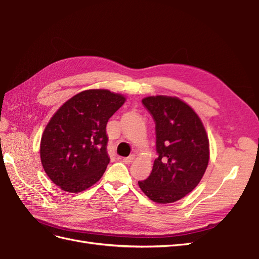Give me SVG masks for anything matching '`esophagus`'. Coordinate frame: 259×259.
Segmentation results:
<instances>
[{
  "mask_svg": "<svg viewBox=\"0 0 259 259\" xmlns=\"http://www.w3.org/2000/svg\"><path fill=\"white\" fill-rule=\"evenodd\" d=\"M134 159H135V155H130V156H127V158H123L122 161L125 164H130V163L133 162V160H134Z\"/></svg>",
  "mask_w": 259,
  "mask_h": 259,
  "instance_id": "1",
  "label": "esophagus"
}]
</instances>
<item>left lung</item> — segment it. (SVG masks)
<instances>
[{"mask_svg":"<svg viewBox=\"0 0 259 259\" xmlns=\"http://www.w3.org/2000/svg\"><path fill=\"white\" fill-rule=\"evenodd\" d=\"M155 124V150L151 174L138 182L140 189L156 203H171L191 192L204 175L208 138L192 109L176 97L143 99Z\"/></svg>","mask_w":259,"mask_h":259,"instance_id":"8db88e82","label":"left lung"}]
</instances>
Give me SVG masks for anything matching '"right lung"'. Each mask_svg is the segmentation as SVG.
<instances>
[{"label": "right lung", "instance_id": "1", "mask_svg": "<svg viewBox=\"0 0 259 259\" xmlns=\"http://www.w3.org/2000/svg\"><path fill=\"white\" fill-rule=\"evenodd\" d=\"M125 101L107 90L84 91L53 115L41 139V162L52 182L67 192H81L104 175L108 120Z\"/></svg>", "mask_w": 259, "mask_h": 259}]
</instances>
